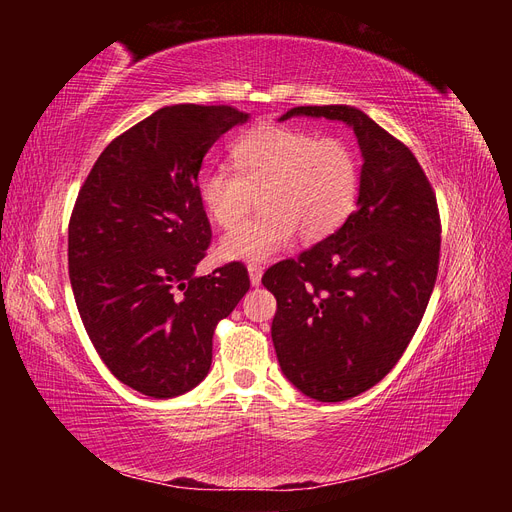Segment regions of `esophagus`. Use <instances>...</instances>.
Returning a JSON list of instances; mask_svg holds the SVG:
<instances>
[{
    "label": "esophagus",
    "mask_w": 512,
    "mask_h": 512,
    "mask_svg": "<svg viewBox=\"0 0 512 512\" xmlns=\"http://www.w3.org/2000/svg\"><path fill=\"white\" fill-rule=\"evenodd\" d=\"M247 271H250V282H252V286H260V280H262V267L260 265H252L247 267Z\"/></svg>",
    "instance_id": "1"
}]
</instances>
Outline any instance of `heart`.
<instances>
[{
  "mask_svg": "<svg viewBox=\"0 0 512 512\" xmlns=\"http://www.w3.org/2000/svg\"><path fill=\"white\" fill-rule=\"evenodd\" d=\"M232 166L200 175L198 194L209 218L235 228L261 194L263 211L220 243L228 260H267L297 235L322 241L352 215L361 188V166L342 136L260 123L232 145Z\"/></svg>",
  "mask_w": 512,
  "mask_h": 512,
  "instance_id": "heart-1",
  "label": "heart"
}]
</instances>
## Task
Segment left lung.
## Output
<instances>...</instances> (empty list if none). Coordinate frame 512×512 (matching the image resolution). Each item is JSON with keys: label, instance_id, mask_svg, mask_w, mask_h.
Here are the masks:
<instances>
[{"label": "left lung", "instance_id": "8db88e82", "mask_svg": "<svg viewBox=\"0 0 512 512\" xmlns=\"http://www.w3.org/2000/svg\"><path fill=\"white\" fill-rule=\"evenodd\" d=\"M344 121L363 151L356 209L335 235L277 262L262 284L277 299L271 337L284 376L318 401L378 384L406 352L440 265L436 192L414 153L359 108L294 106Z\"/></svg>", "mask_w": 512, "mask_h": 512}]
</instances>
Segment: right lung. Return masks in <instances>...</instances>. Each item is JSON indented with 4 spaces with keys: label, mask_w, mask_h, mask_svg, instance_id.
I'll return each instance as SVG.
<instances>
[{
    "label": "right lung",
    "mask_w": 512,
    "mask_h": 512,
    "mask_svg": "<svg viewBox=\"0 0 512 512\" xmlns=\"http://www.w3.org/2000/svg\"><path fill=\"white\" fill-rule=\"evenodd\" d=\"M247 113L175 104L100 153L70 215L68 271L85 331L130 389L177 397L209 374L218 322L250 290L241 262L196 277L211 243L205 153Z\"/></svg>",
    "instance_id": "add662e5"
}]
</instances>
